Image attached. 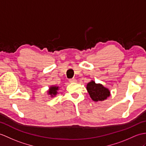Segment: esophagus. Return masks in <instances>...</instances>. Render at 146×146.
Listing matches in <instances>:
<instances>
[{"instance_id": "obj_1", "label": "esophagus", "mask_w": 146, "mask_h": 146, "mask_svg": "<svg viewBox=\"0 0 146 146\" xmlns=\"http://www.w3.org/2000/svg\"><path fill=\"white\" fill-rule=\"evenodd\" d=\"M69 81L70 83H74V82H76V80L74 78H72V79H70Z\"/></svg>"}]
</instances>
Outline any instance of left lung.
Returning a JSON list of instances; mask_svg holds the SVG:
<instances>
[{
	"instance_id": "1",
	"label": "left lung",
	"mask_w": 146,
	"mask_h": 146,
	"mask_svg": "<svg viewBox=\"0 0 146 146\" xmlns=\"http://www.w3.org/2000/svg\"><path fill=\"white\" fill-rule=\"evenodd\" d=\"M86 89L91 99L95 102L104 101L110 96L109 90L101 84H96L93 80L87 84Z\"/></svg>"
}]
</instances>
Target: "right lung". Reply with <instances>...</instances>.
<instances>
[{
    "label": "right lung",
    "mask_w": 146,
    "mask_h": 146,
    "mask_svg": "<svg viewBox=\"0 0 146 146\" xmlns=\"http://www.w3.org/2000/svg\"><path fill=\"white\" fill-rule=\"evenodd\" d=\"M59 90V87L57 86H52L50 87L48 92V94L51 97H55L56 94L58 93V91Z\"/></svg>",
    "instance_id": "right-lung-1"
}]
</instances>
